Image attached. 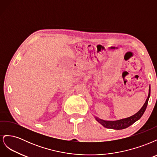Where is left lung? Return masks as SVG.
<instances>
[{
  "instance_id": "8db88e82",
  "label": "left lung",
  "mask_w": 157,
  "mask_h": 157,
  "mask_svg": "<svg viewBox=\"0 0 157 157\" xmlns=\"http://www.w3.org/2000/svg\"><path fill=\"white\" fill-rule=\"evenodd\" d=\"M150 94H151V87L149 86L148 97H147L146 101L144 103V105L141 108V109L138 112H137L135 115H132L130 117H128L126 118H122V119H121V120L113 121H111L101 120V119H100V118H99L98 117H95V118H96V120L99 123H100V124L105 128H110V129H115V130L124 129V128L129 127L130 126L134 124V123L135 122H136L137 121H138L140 118L142 117V115H144V113L147 108V104H148V101H149V99L150 98Z\"/></svg>"
}]
</instances>
